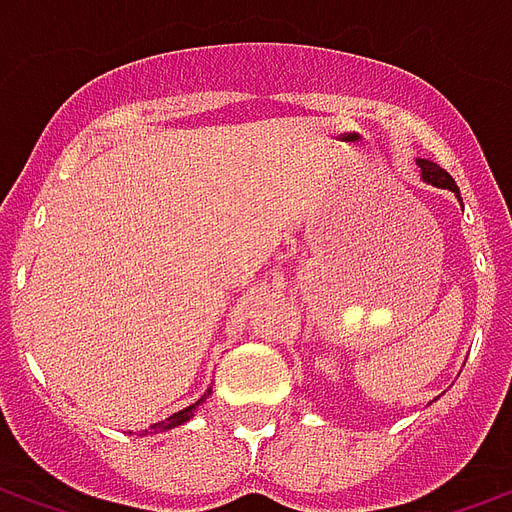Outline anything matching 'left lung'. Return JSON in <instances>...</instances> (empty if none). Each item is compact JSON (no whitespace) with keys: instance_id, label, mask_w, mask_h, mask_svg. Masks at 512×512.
Wrapping results in <instances>:
<instances>
[{"instance_id":"obj_1","label":"left lung","mask_w":512,"mask_h":512,"mask_svg":"<svg viewBox=\"0 0 512 512\" xmlns=\"http://www.w3.org/2000/svg\"><path fill=\"white\" fill-rule=\"evenodd\" d=\"M417 164L425 183H430V186H439V189L455 191V197L461 200V191H458V186H455V180L450 178V172H444L439 164H433V161H428V158H417Z\"/></svg>"}]
</instances>
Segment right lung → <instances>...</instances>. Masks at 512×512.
<instances>
[{
  "mask_svg": "<svg viewBox=\"0 0 512 512\" xmlns=\"http://www.w3.org/2000/svg\"><path fill=\"white\" fill-rule=\"evenodd\" d=\"M211 392H213V389H211V386H208V392H205V395H202L200 400H194L191 406H186V408H183V411H178V414H172V417L161 419V422H156V425H150V433H164V430H172V428H178V425H183V422H189V419L194 417V411H197V406H200L202 400L211 395ZM142 436H147V430H142Z\"/></svg>",
  "mask_w": 512,
  "mask_h": 512,
  "instance_id": "obj_1",
  "label": "right lung"
}]
</instances>
